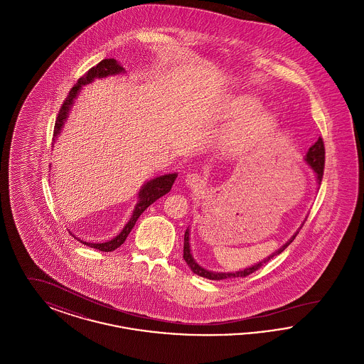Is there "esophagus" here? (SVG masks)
Masks as SVG:
<instances>
[{
  "mask_svg": "<svg viewBox=\"0 0 364 364\" xmlns=\"http://www.w3.org/2000/svg\"><path fill=\"white\" fill-rule=\"evenodd\" d=\"M184 183H186V187H187V188L195 190V188L203 186V178H202L199 174L191 173L188 174V176H186Z\"/></svg>",
  "mask_w": 364,
  "mask_h": 364,
  "instance_id": "obj_1",
  "label": "esophagus"
}]
</instances>
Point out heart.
<instances>
[{"mask_svg": "<svg viewBox=\"0 0 364 364\" xmlns=\"http://www.w3.org/2000/svg\"><path fill=\"white\" fill-rule=\"evenodd\" d=\"M260 107L262 101L251 94H236L226 98L221 114L226 122H233L223 138L228 151L245 154L274 134L277 114Z\"/></svg>", "mask_w": 364, "mask_h": 364, "instance_id": "b5f03b06", "label": "heart"}]
</instances>
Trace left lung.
I'll use <instances>...</instances> for the list:
<instances>
[{
	"instance_id": "1",
	"label": "left lung",
	"mask_w": 364,
	"mask_h": 364,
	"mask_svg": "<svg viewBox=\"0 0 364 364\" xmlns=\"http://www.w3.org/2000/svg\"><path fill=\"white\" fill-rule=\"evenodd\" d=\"M304 161H306V164L311 168L312 172L315 174V178H316V184H318V187H319V186H321V181H322V176H323V166H325V147H323V140H322V138L318 139V140L312 144L311 147L309 149V151H307L306 156H304ZM301 225H303V224H301ZM300 229H301V226L294 232V236H292L288 242H285L284 245H281L276 252H273L272 255L266 257L264 259L260 260V262L252 264V266H250V267H245V269H242V270L225 273V272H211V270H208V269H205L203 266H200L196 260L193 259L192 252H191L190 226H188L187 230H186V235H184V255H183V258L186 260V263L188 264V267H190L191 270H192L195 274L200 276V277L208 278V279H217V281L226 279V278L247 277V276H250L251 273L257 272L264 263H267L269 260L273 259L274 257L279 255L291 242H294V237H296V235L299 233Z\"/></svg>"
}]
</instances>
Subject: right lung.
Masks as SVG:
<instances>
[{
    "label": "right lung",
    "mask_w": 364,
    "mask_h": 364,
    "mask_svg": "<svg viewBox=\"0 0 364 364\" xmlns=\"http://www.w3.org/2000/svg\"><path fill=\"white\" fill-rule=\"evenodd\" d=\"M124 72H125L124 67H122V64L117 60H114V58H105L98 65L92 67L91 70H88L87 73H85L77 80V83L70 88V94H68L65 102L63 104L61 109H60L58 117H57L55 125H54L53 144H54V141L57 140V138L61 135V131H63L65 122H67L68 117H70V109H72V106L75 104L77 95L80 94L83 86L92 83L95 79H104V77H107V76L120 75V73H124ZM176 177H177L176 172L156 176L154 178L146 181L140 187V190L138 192V203L135 205V208L132 211V215H131L129 221L122 228V232L116 237H113L112 240H107V242H83V240H80V242L86 244L88 247H91V248H95V250H100V251H104V252H110V251H114L116 248H119L122 242H125L127 236L131 233V230L136 224L140 214L146 208H149L150 205H153L156 199H159L161 196H164L165 193H168L171 191Z\"/></svg>",
    "instance_id": "right-lung-1"
}]
</instances>
